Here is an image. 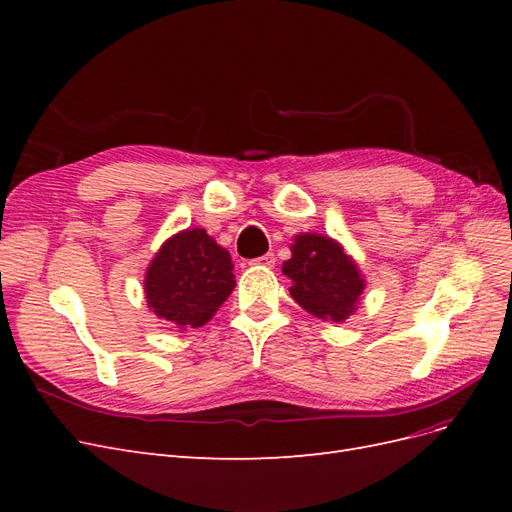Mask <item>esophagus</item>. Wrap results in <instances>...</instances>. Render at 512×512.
<instances>
[{
	"mask_svg": "<svg viewBox=\"0 0 512 512\" xmlns=\"http://www.w3.org/2000/svg\"><path fill=\"white\" fill-rule=\"evenodd\" d=\"M252 265H260V267H275V256L273 254H265V256H260V258H256V260H252Z\"/></svg>",
	"mask_w": 512,
	"mask_h": 512,
	"instance_id": "34e87169",
	"label": "esophagus"
}]
</instances>
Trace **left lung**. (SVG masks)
<instances>
[{"instance_id":"8db88e82","label":"left lung","mask_w":512,"mask_h":512,"mask_svg":"<svg viewBox=\"0 0 512 512\" xmlns=\"http://www.w3.org/2000/svg\"><path fill=\"white\" fill-rule=\"evenodd\" d=\"M292 258L282 265L292 280L290 294L305 312L327 322H344L361 301L365 280L331 237L301 232L290 245Z\"/></svg>"}]
</instances>
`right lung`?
<instances>
[{
  "instance_id": "obj_1",
  "label": "right lung",
  "mask_w": 512,
  "mask_h": 512,
  "mask_svg": "<svg viewBox=\"0 0 512 512\" xmlns=\"http://www.w3.org/2000/svg\"><path fill=\"white\" fill-rule=\"evenodd\" d=\"M232 288L230 254L205 228H188L170 237L145 273L149 309L183 331L209 322Z\"/></svg>"
}]
</instances>
